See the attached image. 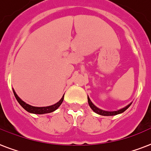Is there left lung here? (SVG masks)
Here are the masks:
<instances>
[{
	"mask_svg": "<svg viewBox=\"0 0 151 151\" xmlns=\"http://www.w3.org/2000/svg\"><path fill=\"white\" fill-rule=\"evenodd\" d=\"M88 103H89V105L90 106V108L93 109V111L96 113L97 114H99V115H102V116H115V115H117V114H119V113H122L123 112L125 111L126 109H127L129 107V106L131 105V103H129V105H127V106H125L124 108L123 109H120L117 111H105V110H103V109H99L98 107L96 106L94 104H93L92 102H91L90 99L89 98L88 96Z\"/></svg>",
	"mask_w": 151,
	"mask_h": 151,
	"instance_id": "left-lung-1",
	"label": "left lung"
}]
</instances>
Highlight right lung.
<instances>
[{"label":"right lung","instance_id":"1","mask_svg":"<svg viewBox=\"0 0 151 151\" xmlns=\"http://www.w3.org/2000/svg\"><path fill=\"white\" fill-rule=\"evenodd\" d=\"M14 95L15 96L17 101L19 103V104L23 107L24 109H25L26 111H28V113H35V114H45V113H52V112H54L55 110L58 109V107L60 106V105L63 102V99H64V96L62 97V99L58 101V103H56L55 104L52 106H44V107H37V106H31L28 103H26L25 102H24L22 99H21L19 98V96L16 94L15 91L13 89ZM65 95V94H64Z\"/></svg>","mask_w":151,"mask_h":151}]
</instances>
